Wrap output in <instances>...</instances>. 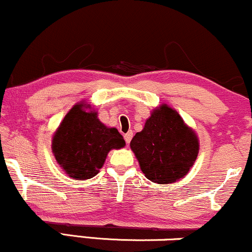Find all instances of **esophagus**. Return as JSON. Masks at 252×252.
Wrapping results in <instances>:
<instances>
[{
    "label": "esophagus",
    "instance_id": "1",
    "mask_svg": "<svg viewBox=\"0 0 252 252\" xmlns=\"http://www.w3.org/2000/svg\"><path fill=\"white\" fill-rule=\"evenodd\" d=\"M124 138H125L126 144H129V142H131V140H132V138H133V132H132V131L127 132L126 134L124 135Z\"/></svg>",
    "mask_w": 252,
    "mask_h": 252
}]
</instances>
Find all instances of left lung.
Wrapping results in <instances>:
<instances>
[{"mask_svg":"<svg viewBox=\"0 0 252 252\" xmlns=\"http://www.w3.org/2000/svg\"><path fill=\"white\" fill-rule=\"evenodd\" d=\"M129 146L146 178L159 185L185 178L200 151L196 132L167 104L151 112L142 131L133 136Z\"/></svg>","mask_w":252,"mask_h":252,"instance_id":"left-lung-1","label":"left lung"}]
</instances>
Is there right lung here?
<instances>
[{
  "mask_svg": "<svg viewBox=\"0 0 252 252\" xmlns=\"http://www.w3.org/2000/svg\"><path fill=\"white\" fill-rule=\"evenodd\" d=\"M51 150L57 163L73 180H89L104 166L108 152L125 147L116 127L98 119V112L85 100L67 112L52 135Z\"/></svg>",
  "mask_w": 252,
  "mask_h": 252,
  "instance_id": "obj_1",
  "label": "right lung"
}]
</instances>
